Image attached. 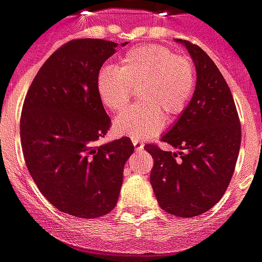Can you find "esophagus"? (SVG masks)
Segmentation results:
<instances>
[{"mask_svg": "<svg viewBox=\"0 0 262 262\" xmlns=\"http://www.w3.org/2000/svg\"><path fill=\"white\" fill-rule=\"evenodd\" d=\"M132 142H133V146H135V149L136 150H140V149H143V142H140L138 139H132Z\"/></svg>", "mask_w": 262, "mask_h": 262, "instance_id": "1", "label": "esophagus"}]
</instances>
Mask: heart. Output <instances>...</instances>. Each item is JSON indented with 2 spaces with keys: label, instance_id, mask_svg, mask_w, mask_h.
Segmentation results:
<instances>
[{
  "label": "heart",
  "instance_id": "obj_1",
  "mask_svg": "<svg viewBox=\"0 0 262 262\" xmlns=\"http://www.w3.org/2000/svg\"><path fill=\"white\" fill-rule=\"evenodd\" d=\"M139 89V104L115 119L113 129L120 136L150 138L163 129L166 117L173 120L186 110L195 92V69L173 50L145 44L130 49L119 67L103 66L96 77V90L110 112L123 110Z\"/></svg>",
  "mask_w": 262,
  "mask_h": 262
}]
</instances>
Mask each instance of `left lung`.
<instances>
[{
  "label": "left lung",
  "instance_id": "left-lung-1",
  "mask_svg": "<svg viewBox=\"0 0 262 262\" xmlns=\"http://www.w3.org/2000/svg\"><path fill=\"white\" fill-rule=\"evenodd\" d=\"M178 41L195 63L196 87L162 142L182 152H165L156 145L145 149L154 158L150 183L159 206L192 218L209 211L227 191L239 154L241 124L231 90L211 57L196 44Z\"/></svg>",
  "mask_w": 262,
  "mask_h": 262
}]
</instances>
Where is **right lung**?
<instances>
[{"instance_id": "1", "label": "right lung", "mask_w": 262, "mask_h": 262, "mask_svg": "<svg viewBox=\"0 0 262 262\" xmlns=\"http://www.w3.org/2000/svg\"><path fill=\"white\" fill-rule=\"evenodd\" d=\"M116 47L99 38L66 42L42 64L23 104L28 172L58 211L77 218H99L116 206L124 163L135 150L129 138L97 145L112 122L96 77Z\"/></svg>"}]
</instances>
